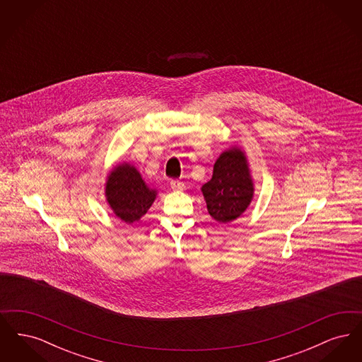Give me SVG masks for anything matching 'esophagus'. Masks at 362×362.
<instances>
[{
  "mask_svg": "<svg viewBox=\"0 0 362 362\" xmlns=\"http://www.w3.org/2000/svg\"><path fill=\"white\" fill-rule=\"evenodd\" d=\"M171 189H175V191H183L186 189V186L180 180H171Z\"/></svg>",
  "mask_w": 362,
  "mask_h": 362,
  "instance_id": "esophagus-1",
  "label": "esophagus"
}]
</instances>
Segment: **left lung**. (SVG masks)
<instances>
[{"mask_svg":"<svg viewBox=\"0 0 362 362\" xmlns=\"http://www.w3.org/2000/svg\"><path fill=\"white\" fill-rule=\"evenodd\" d=\"M209 214L228 224L245 211L254 195V183L244 152L236 148L217 158L211 179L202 186Z\"/></svg>","mask_w":362,"mask_h":362,"instance_id":"1","label":"left lung"}]
</instances>
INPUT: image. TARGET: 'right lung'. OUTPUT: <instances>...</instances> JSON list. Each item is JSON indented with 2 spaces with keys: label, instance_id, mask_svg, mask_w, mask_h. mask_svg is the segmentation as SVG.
I'll return each mask as SVG.
<instances>
[{
  "label": "right lung",
  "instance_id": "right-lung-1",
  "mask_svg": "<svg viewBox=\"0 0 362 362\" xmlns=\"http://www.w3.org/2000/svg\"><path fill=\"white\" fill-rule=\"evenodd\" d=\"M105 197L115 216L127 224H133L152 206L156 191L145 185L136 167L122 164L108 175Z\"/></svg>",
  "mask_w": 362,
  "mask_h": 362
}]
</instances>
